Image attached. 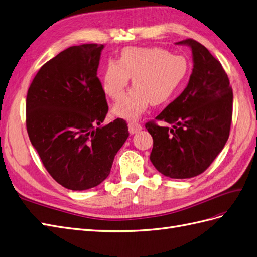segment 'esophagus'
<instances>
[{"label": "esophagus", "mask_w": 257, "mask_h": 257, "mask_svg": "<svg viewBox=\"0 0 257 257\" xmlns=\"http://www.w3.org/2000/svg\"><path fill=\"white\" fill-rule=\"evenodd\" d=\"M128 129H129V133L134 135V134L139 133L140 130H142V126L140 123H138L136 121H130L128 123Z\"/></svg>", "instance_id": "esophagus-1"}]
</instances>
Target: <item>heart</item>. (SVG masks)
<instances>
[{
	"instance_id": "obj_1",
	"label": "heart",
	"mask_w": 257,
	"mask_h": 257,
	"mask_svg": "<svg viewBox=\"0 0 257 257\" xmlns=\"http://www.w3.org/2000/svg\"><path fill=\"white\" fill-rule=\"evenodd\" d=\"M189 64L185 56L161 48L128 47L119 60L108 61L102 75L104 93L117 101L133 78L135 87L113 107L114 115L137 119L149 105L166 103L185 81Z\"/></svg>"
}]
</instances>
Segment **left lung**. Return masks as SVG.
Masks as SVG:
<instances>
[{"instance_id": "left-lung-1", "label": "left lung", "mask_w": 257, "mask_h": 257, "mask_svg": "<svg viewBox=\"0 0 257 257\" xmlns=\"http://www.w3.org/2000/svg\"><path fill=\"white\" fill-rule=\"evenodd\" d=\"M176 44L191 48L193 69L188 85L156 120L146 123L153 138L150 160L164 176L192 178L213 163L229 138L233 94L221 64L193 39Z\"/></svg>"}]
</instances>
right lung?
Instances as JSON below:
<instances>
[{"instance_id": "1", "label": "right lung", "mask_w": 257, "mask_h": 257, "mask_svg": "<svg viewBox=\"0 0 257 257\" xmlns=\"http://www.w3.org/2000/svg\"><path fill=\"white\" fill-rule=\"evenodd\" d=\"M103 49L91 43L64 50L38 71L26 100L31 144L53 179L74 191L106 179L129 137L121 118L101 126L108 111L97 78Z\"/></svg>"}]
</instances>
